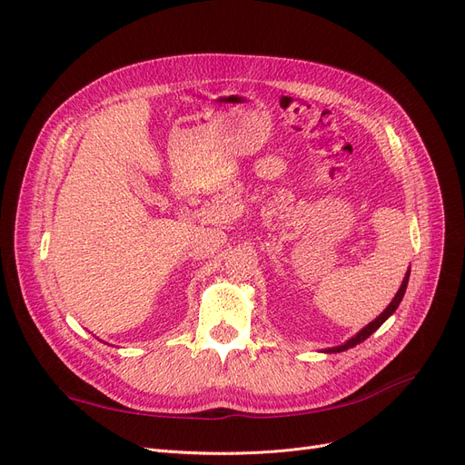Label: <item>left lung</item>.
I'll list each match as a JSON object with an SVG mask.
<instances>
[{
    "instance_id": "obj_1",
    "label": "left lung",
    "mask_w": 465,
    "mask_h": 465,
    "mask_svg": "<svg viewBox=\"0 0 465 465\" xmlns=\"http://www.w3.org/2000/svg\"><path fill=\"white\" fill-rule=\"evenodd\" d=\"M408 280H410V271H408V274H406V278H403V282H401V286H400V290H398V293L394 295V299L391 302V305H388L386 309H384V312H381V317H377L374 319L372 322H369L361 332H359L355 338H351V340H348L346 343H343V346H338V348H332V350H326L328 353H338V351H346V350H350V348H353V346H357V343H361L363 340H367L374 331H377V328L391 317V314L398 309V305H400V302H401V297H403V293H406V288H408Z\"/></svg>"
}]
</instances>
